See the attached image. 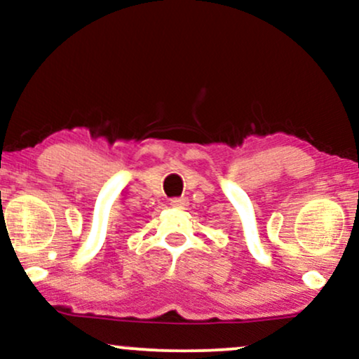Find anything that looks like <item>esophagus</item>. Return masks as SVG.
Masks as SVG:
<instances>
[{"label":"esophagus","instance_id":"1","mask_svg":"<svg viewBox=\"0 0 359 359\" xmlns=\"http://www.w3.org/2000/svg\"><path fill=\"white\" fill-rule=\"evenodd\" d=\"M187 203H189V201H187V198H184V197L172 198V201H170V205L174 208H185V207H187Z\"/></svg>","mask_w":359,"mask_h":359}]
</instances>
